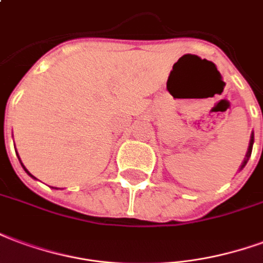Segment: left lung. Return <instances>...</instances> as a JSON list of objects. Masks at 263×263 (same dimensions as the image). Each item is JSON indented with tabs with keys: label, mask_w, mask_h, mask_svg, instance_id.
I'll return each mask as SVG.
<instances>
[{
	"label": "left lung",
	"mask_w": 263,
	"mask_h": 263,
	"mask_svg": "<svg viewBox=\"0 0 263 263\" xmlns=\"http://www.w3.org/2000/svg\"><path fill=\"white\" fill-rule=\"evenodd\" d=\"M252 145H254V133L251 134V140H250V145H248V151H247V154H245V158H244V161H242V164H241V166H239L238 171H242V170H244V166L247 165V162H248V160H250L251 153H252Z\"/></svg>",
	"instance_id": "8db88e82"
}]
</instances>
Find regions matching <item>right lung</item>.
<instances>
[{"label":"right lung","mask_w":263,"mask_h":263,"mask_svg":"<svg viewBox=\"0 0 263 263\" xmlns=\"http://www.w3.org/2000/svg\"><path fill=\"white\" fill-rule=\"evenodd\" d=\"M18 158H19V157H18ZM19 162H21V165H22V168H24V170H25V172H26V174H28V175H29V176H32V178H34V176L32 175V174H30V172L28 171L26 168H25V165H24V164H22V161H21V158H19ZM34 179H36V178H34Z\"/></svg>","instance_id":"add662e5"}]
</instances>
